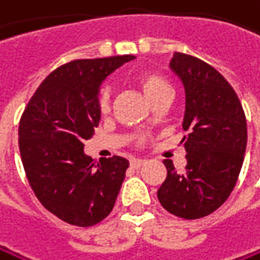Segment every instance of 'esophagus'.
Listing matches in <instances>:
<instances>
[{"instance_id":"esophagus-1","label":"esophagus","mask_w":260,"mask_h":260,"mask_svg":"<svg viewBox=\"0 0 260 260\" xmlns=\"http://www.w3.org/2000/svg\"><path fill=\"white\" fill-rule=\"evenodd\" d=\"M146 162H147L146 159H141V158H132V159H130V166L135 167V169H138V167H141V166H144Z\"/></svg>"}]
</instances>
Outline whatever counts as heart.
Here are the masks:
<instances>
[{
    "instance_id": "1",
    "label": "heart",
    "mask_w": 260,
    "mask_h": 260,
    "mask_svg": "<svg viewBox=\"0 0 260 260\" xmlns=\"http://www.w3.org/2000/svg\"><path fill=\"white\" fill-rule=\"evenodd\" d=\"M136 83L139 85V88L144 91V94L147 96V99L150 102H153L156 98L161 96H171L172 94V86L169 83L161 74L153 73V71H142L136 76ZM99 107L101 110L105 113L110 108V91L108 89H104L101 99H99Z\"/></svg>"
}]
</instances>
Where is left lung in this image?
Here are the masks:
<instances>
[{
  "mask_svg": "<svg viewBox=\"0 0 260 260\" xmlns=\"http://www.w3.org/2000/svg\"><path fill=\"white\" fill-rule=\"evenodd\" d=\"M169 67L184 86L187 135L180 144L187 162L178 174L164 159L167 177L158 200L177 217L202 218L222 206L236 186L246 150V119L233 86L211 64L175 52Z\"/></svg>",
  "mask_w": 260,
  "mask_h": 260,
  "instance_id": "left-lung-1",
  "label": "left lung"
}]
</instances>
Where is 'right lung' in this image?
Masks as SVG:
<instances>
[{
	"label": "right lung",
	"instance_id": "right-lung-1",
	"mask_svg": "<svg viewBox=\"0 0 260 260\" xmlns=\"http://www.w3.org/2000/svg\"><path fill=\"white\" fill-rule=\"evenodd\" d=\"M135 55L74 60L52 71L29 101L18 128L26 177L40 203L60 220L93 226L113 209L128 161L93 159L83 142L101 121L102 82Z\"/></svg>",
	"mask_w": 260,
	"mask_h": 260
}]
</instances>
